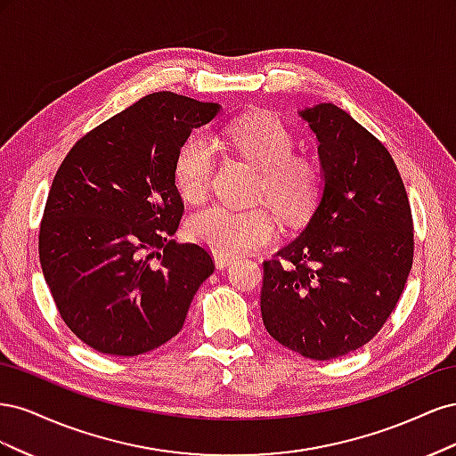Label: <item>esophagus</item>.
I'll return each mask as SVG.
<instances>
[{"label":"esophagus","instance_id":"1","mask_svg":"<svg viewBox=\"0 0 456 456\" xmlns=\"http://www.w3.org/2000/svg\"><path fill=\"white\" fill-rule=\"evenodd\" d=\"M232 262H236V258L233 256H228V255H220V253H215V265H216V268H226V266H230Z\"/></svg>","mask_w":456,"mask_h":456}]
</instances>
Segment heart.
<instances>
[{
	"label": "heart",
	"mask_w": 456,
	"mask_h": 456,
	"mask_svg": "<svg viewBox=\"0 0 456 456\" xmlns=\"http://www.w3.org/2000/svg\"><path fill=\"white\" fill-rule=\"evenodd\" d=\"M232 146L258 169V198L289 223L306 218L322 194L320 163L295 154L293 133L270 112L251 114L228 129ZM216 146L205 134H191L175 159V184L188 201L201 200L211 184ZM190 238L215 253L238 256L278 236V220L266 209L236 211L223 205L209 207L188 220Z\"/></svg>",
	"instance_id": "1"
}]
</instances>
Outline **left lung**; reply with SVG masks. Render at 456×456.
I'll use <instances>...</instances> for the list:
<instances>
[{"mask_svg": "<svg viewBox=\"0 0 456 456\" xmlns=\"http://www.w3.org/2000/svg\"><path fill=\"white\" fill-rule=\"evenodd\" d=\"M320 142L323 194L308 226L270 260L262 322L289 350L325 362L375 337L412 266V215L390 151L338 106L298 112Z\"/></svg>", "mask_w": 456, "mask_h": 456, "instance_id": "obj_1", "label": "left lung"}]
</instances>
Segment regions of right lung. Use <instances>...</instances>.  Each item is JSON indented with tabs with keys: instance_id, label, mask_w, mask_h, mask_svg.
Masks as SVG:
<instances>
[{
	"instance_id": "1",
	"label": "right lung",
	"mask_w": 456,
	"mask_h": 456,
	"mask_svg": "<svg viewBox=\"0 0 456 456\" xmlns=\"http://www.w3.org/2000/svg\"><path fill=\"white\" fill-rule=\"evenodd\" d=\"M220 106L151 93L72 146L53 178L39 262L68 329L110 355H139L183 329L215 272L205 247L171 240L184 213L175 159Z\"/></svg>"
}]
</instances>
